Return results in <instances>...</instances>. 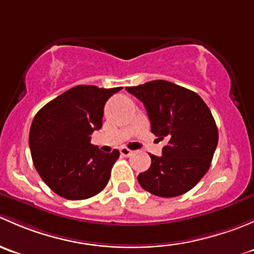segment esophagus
Returning a JSON list of instances; mask_svg holds the SVG:
<instances>
[{
	"label": "esophagus",
	"instance_id": "esophagus-1",
	"mask_svg": "<svg viewBox=\"0 0 254 254\" xmlns=\"http://www.w3.org/2000/svg\"><path fill=\"white\" fill-rule=\"evenodd\" d=\"M120 153H122V156H125V157H127V156L132 155V151L129 150L127 147H122V148H120Z\"/></svg>",
	"mask_w": 254,
	"mask_h": 254
}]
</instances>
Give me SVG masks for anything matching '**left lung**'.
I'll return each instance as SVG.
<instances>
[{"instance_id":"1","label":"left lung","mask_w":254,"mask_h":254,"mask_svg":"<svg viewBox=\"0 0 254 254\" xmlns=\"http://www.w3.org/2000/svg\"><path fill=\"white\" fill-rule=\"evenodd\" d=\"M127 91L145 106L151 131L158 139H168L162 156L150 155V168L137 176L140 186L162 198L187 193L205 176L217 146L211 112L195 92L163 79Z\"/></svg>"}]
</instances>
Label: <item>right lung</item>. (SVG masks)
Listing matches in <instances>:
<instances>
[{"mask_svg":"<svg viewBox=\"0 0 254 254\" xmlns=\"http://www.w3.org/2000/svg\"><path fill=\"white\" fill-rule=\"evenodd\" d=\"M122 87L79 86L45 104L29 131L33 163L45 184L68 200H82L103 190L119 151L106 153L91 143L102 127L104 104Z\"/></svg>","mask_w":254,"mask_h":254,"instance_id":"right-lung-1","label":"right lung"}]
</instances>
